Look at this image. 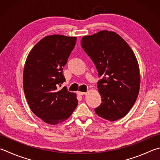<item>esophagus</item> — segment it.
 Wrapping results in <instances>:
<instances>
[{"mask_svg":"<svg viewBox=\"0 0 160 160\" xmlns=\"http://www.w3.org/2000/svg\"><path fill=\"white\" fill-rule=\"evenodd\" d=\"M78 95H84L86 94V92H81V91H77Z\"/></svg>","mask_w":160,"mask_h":160,"instance_id":"esophagus-1","label":"esophagus"}]
</instances>
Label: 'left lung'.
<instances>
[{"label": "left lung", "mask_w": 160, "mask_h": 160, "mask_svg": "<svg viewBox=\"0 0 160 160\" xmlns=\"http://www.w3.org/2000/svg\"><path fill=\"white\" fill-rule=\"evenodd\" d=\"M81 44L102 77L98 83L102 102L95 113L109 121L122 118L133 107L140 88L139 66L133 51L113 31L83 36Z\"/></svg>", "instance_id": "obj_1"}]
</instances>
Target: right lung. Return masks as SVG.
<instances>
[{
    "instance_id": "add662e5",
    "label": "right lung",
    "mask_w": 160,
    "mask_h": 160,
    "mask_svg": "<svg viewBox=\"0 0 160 160\" xmlns=\"http://www.w3.org/2000/svg\"><path fill=\"white\" fill-rule=\"evenodd\" d=\"M77 37L48 35L36 44L26 60L23 86L28 106L47 124L64 122L78 104L77 95L59 89L65 78L63 67L73 50Z\"/></svg>"
}]
</instances>
